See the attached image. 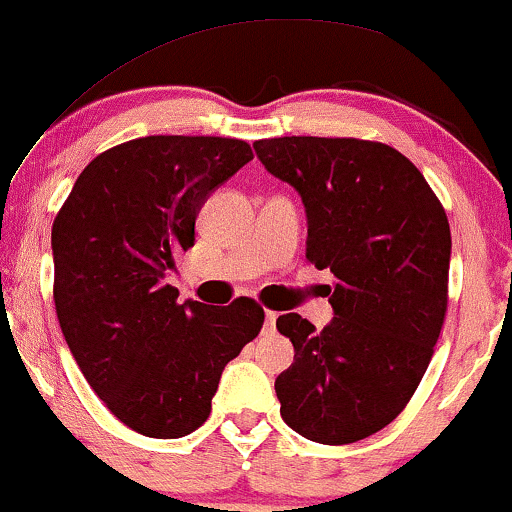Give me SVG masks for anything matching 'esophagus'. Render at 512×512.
Segmentation results:
<instances>
[{
    "label": "esophagus",
    "mask_w": 512,
    "mask_h": 512,
    "mask_svg": "<svg viewBox=\"0 0 512 512\" xmlns=\"http://www.w3.org/2000/svg\"><path fill=\"white\" fill-rule=\"evenodd\" d=\"M275 321H278V314L275 311H266V330H275Z\"/></svg>",
    "instance_id": "34e87169"
}]
</instances>
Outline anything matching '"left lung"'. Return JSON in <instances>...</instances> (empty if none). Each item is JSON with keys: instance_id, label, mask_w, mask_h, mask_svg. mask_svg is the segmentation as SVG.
I'll return each instance as SVG.
<instances>
[{"instance_id": "left-lung-1", "label": "left lung", "mask_w": 512, "mask_h": 512, "mask_svg": "<svg viewBox=\"0 0 512 512\" xmlns=\"http://www.w3.org/2000/svg\"><path fill=\"white\" fill-rule=\"evenodd\" d=\"M254 148L302 196L306 261L335 275L326 328L299 314L275 323L294 345L275 381L280 414L309 441H362L405 410L434 357L448 311V215L386 143L282 136Z\"/></svg>"}]
</instances>
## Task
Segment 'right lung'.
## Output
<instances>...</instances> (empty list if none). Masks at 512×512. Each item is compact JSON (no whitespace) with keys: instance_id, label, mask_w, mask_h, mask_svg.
I'll use <instances>...</instances> for the list:
<instances>
[{"instance_id":"add662e5","label":"right lung","mask_w":512,"mask_h":512,"mask_svg":"<svg viewBox=\"0 0 512 512\" xmlns=\"http://www.w3.org/2000/svg\"><path fill=\"white\" fill-rule=\"evenodd\" d=\"M249 160L239 138H134L90 160L54 218L66 345L107 410L143 436L196 431L222 369L263 328L254 299L179 304L167 285L196 242L198 210Z\"/></svg>"}]
</instances>
